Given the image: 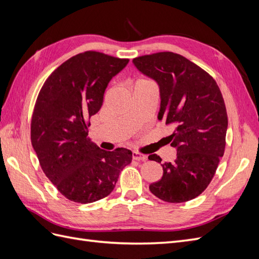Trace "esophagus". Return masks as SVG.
Returning a JSON list of instances; mask_svg holds the SVG:
<instances>
[{
    "mask_svg": "<svg viewBox=\"0 0 259 259\" xmlns=\"http://www.w3.org/2000/svg\"><path fill=\"white\" fill-rule=\"evenodd\" d=\"M147 159V156L145 154H142L139 152H133V160L136 161H145Z\"/></svg>",
    "mask_w": 259,
    "mask_h": 259,
    "instance_id": "1",
    "label": "esophagus"
}]
</instances>
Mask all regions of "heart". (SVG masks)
Segmentation results:
<instances>
[{
	"label": "heart",
	"instance_id": "heart-1",
	"mask_svg": "<svg viewBox=\"0 0 259 259\" xmlns=\"http://www.w3.org/2000/svg\"><path fill=\"white\" fill-rule=\"evenodd\" d=\"M138 82H148V81H145V80H139Z\"/></svg>",
	"mask_w": 259,
	"mask_h": 259
}]
</instances>
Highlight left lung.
Returning <instances> with one entry per match:
<instances>
[{"mask_svg": "<svg viewBox=\"0 0 259 259\" xmlns=\"http://www.w3.org/2000/svg\"><path fill=\"white\" fill-rule=\"evenodd\" d=\"M133 62L159 84V120L175 128L169 142L177 158L161 164L163 176L149 189L165 202L190 201L206 189L225 152L228 116L222 92L205 70L176 53L144 55ZM148 159L162 161L158 154Z\"/></svg>", "mask_w": 259, "mask_h": 259, "instance_id": "1", "label": "left lung"}]
</instances>
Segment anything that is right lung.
<instances>
[{
	"label": "right lung",
	"mask_w": 259,
	"mask_h": 259,
	"mask_svg": "<svg viewBox=\"0 0 259 259\" xmlns=\"http://www.w3.org/2000/svg\"><path fill=\"white\" fill-rule=\"evenodd\" d=\"M128 60L80 53L55 69L38 93L31 144L46 177L70 201L86 204L106 198L132 161L128 149L105 151L86 138L109 81Z\"/></svg>",
	"instance_id": "1"
}]
</instances>
